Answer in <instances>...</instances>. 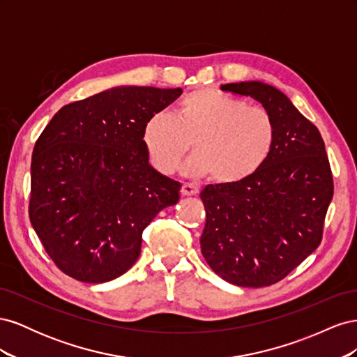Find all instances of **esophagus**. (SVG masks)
Returning <instances> with one entry per match:
<instances>
[{"label": "esophagus", "instance_id": "34e87169", "mask_svg": "<svg viewBox=\"0 0 357 357\" xmlns=\"http://www.w3.org/2000/svg\"><path fill=\"white\" fill-rule=\"evenodd\" d=\"M199 193V188L190 185V183H185L181 186V195L183 197H192V195H198Z\"/></svg>", "mask_w": 357, "mask_h": 357}]
</instances>
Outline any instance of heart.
Here are the masks:
<instances>
[{"label": "heart", "instance_id": "heart-1", "mask_svg": "<svg viewBox=\"0 0 357 357\" xmlns=\"http://www.w3.org/2000/svg\"><path fill=\"white\" fill-rule=\"evenodd\" d=\"M275 132L274 119L264 107L247 105L218 89H198L183 96L171 116H150L143 144L152 167L171 176L192 143L195 155L186 174L236 185L262 168L273 152Z\"/></svg>", "mask_w": 357, "mask_h": 357}]
</instances>
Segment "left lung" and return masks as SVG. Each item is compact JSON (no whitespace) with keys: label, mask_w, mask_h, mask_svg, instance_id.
Wrapping results in <instances>:
<instances>
[{"label":"left lung","mask_w":357,"mask_h":357,"mask_svg":"<svg viewBox=\"0 0 357 357\" xmlns=\"http://www.w3.org/2000/svg\"><path fill=\"white\" fill-rule=\"evenodd\" d=\"M252 96L275 122V143L262 168L236 185L201 192V252L213 271L241 287L271 286L321 241L333 181L319 129L287 96L264 82L220 86Z\"/></svg>","instance_id":"obj_1"}]
</instances>
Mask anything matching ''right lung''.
I'll return each mask as SVG.
<instances>
[{"label":"right lung","instance_id":"right-lung-1","mask_svg":"<svg viewBox=\"0 0 357 357\" xmlns=\"http://www.w3.org/2000/svg\"><path fill=\"white\" fill-rule=\"evenodd\" d=\"M181 89L117 86L52 117L31 160L29 220L52 261L83 283L121 277L181 185L149 164L143 128Z\"/></svg>","mask_w":357,"mask_h":357}]
</instances>
